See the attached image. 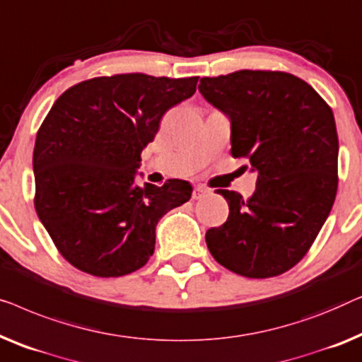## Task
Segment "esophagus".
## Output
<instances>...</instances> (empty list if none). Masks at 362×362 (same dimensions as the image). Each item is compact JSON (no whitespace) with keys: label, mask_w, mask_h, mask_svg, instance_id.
Instances as JSON below:
<instances>
[{"label":"esophagus","mask_w":362,"mask_h":362,"mask_svg":"<svg viewBox=\"0 0 362 362\" xmlns=\"http://www.w3.org/2000/svg\"><path fill=\"white\" fill-rule=\"evenodd\" d=\"M210 192L208 190V188H205V187H202V185H198V187H195L193 188V200H200V198H203L206 195V193Z\"/></svg>","instance_id":"esophagus-1"}]
</instances>
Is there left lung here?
I'll list each match as a JSON object with an SVG mask.
<instances>
[{
    "label": "left lung",
    "mask_w": 362,
    "mask_h": 362,
    "mask_svg": "<svg viewBox=\"0 0 362 362\" xmlns=\"http://www.w3.org/2000/svg\"><path fill=\"white\" fill-rule=\"evenodd\" d=\"M208 103L231 121V154L257 172L249 200L218 190L230 205L225 225L206 231L223 267L251 279L292 269L318 236L338 188L333 111L307 81L271 70L203 77Z\"/></svg>",
    "instance_id": "8db88e82"
}]
</instances>
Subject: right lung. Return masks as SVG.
<instances>
[{"label":"right lung","instance_id":"right-lung-1","mask_svg":"<svg viewBox=\"0 0 362 362\" xmlns=\"http://www.w3.org/2000/svg\"><path fill=\"white\" fill-rule=\"evenodd\" d=\"M198 77L121 74L80 81L55 100L35 137L34 206L59 252L81 272L121 277L156 247V226L190 200L170 179L136 185L141 152L162 116L190 98Z\"/></svg>","mask_w":362,"mask_h":362}]
</instances>
